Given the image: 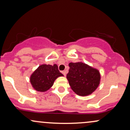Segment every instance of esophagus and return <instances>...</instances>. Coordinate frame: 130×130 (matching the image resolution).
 I'll return each mask as SVG.
<instances>
[{
    "label": "esophagus",
    "instance_id": "34e87169",
    "mask_svg": "<svg viewBox=\"0 0 130 130\" xmlns=\"http://www.w3.org/2000/svg\"><path fill=\"white\" fill-rule=\"evenodd\" d=\"M62 74H63L64 75V76H66V73H67L66 71H62Z\"/></svg>",
    "mask_w": 130,
    "mask_h": 130
}]
</instances>
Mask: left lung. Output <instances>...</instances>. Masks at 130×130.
Masks as SVG:
<instances>
[{"label":"left lung","instance_id":"obj_1","mask_svg":"<svg viewBox=\"0 0 130 130\" xmlns=\"http://www.w3.org/2000/svg\"><path fill=\"white\" fill-rule=\"evenodd\" d=\"M69 67L67 78L75 93L85 96L96 90L101 80L99 70L83 62H70Z\"/></svg>","mask_w":130,"mask_h":130}]
</instances>
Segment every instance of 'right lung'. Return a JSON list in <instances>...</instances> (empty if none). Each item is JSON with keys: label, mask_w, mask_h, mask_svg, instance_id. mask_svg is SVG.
<instances>
[{"label": "right lung", "mask_w": 130, "mask_h": 130, "mask_svg": "<svg viewBox=\"0 0 130 130\" xmlns=\"http://www.w3.org/2000/svg\"><path fill=\"white\" fill-rule=\"evenodd\" d=\"M63 76L58 70L56 64L53 65H40L30 76V82L34 90L37 91L45 92L53 85L58 77Z\"/></svg>", "instance_id": "right-lung-1"}]
</instances>
